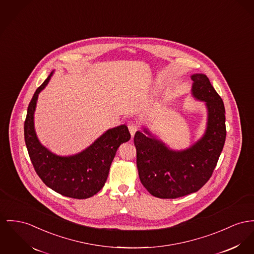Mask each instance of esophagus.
I'll return each instance as SVG.
<instances>
[{"label":"esophagus","instance_id":"1","mask_svg":"<svg viewBox=\"0 0 254 254\" xmlns=\"http://www.w3.org/2000/svg\"><path fill=\"white\" fill-rule=\"evenodd\" d=\"M128 129L130 131V134L133 136V135H135V132L137 131V129H138V124L135 121H129Z\"/></svg>","mask_w":254,"mask_h":254}]
</instances>
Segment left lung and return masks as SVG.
I'll return each mask as SVG.
<instances>
[{"label": "left lung", "mask_w": 254, "mask_h": 254, "mask_svg": "<svg viewBox=\"0 0 254 254\" xmlns=\"http://www.w3.org/2000/svg\"><path fill=\"white\" fill-rule=\"evenodd\" d=\"M192 95L206 102L205 135L189 149L173 151L144 129L134 137L136 167L141 184L156 197L178 198L200 190L211 178L222 151L225 110L222 99L204 74L191 76Z\"/></svg>", "instance_id": "8db88e82"}]
</instances>
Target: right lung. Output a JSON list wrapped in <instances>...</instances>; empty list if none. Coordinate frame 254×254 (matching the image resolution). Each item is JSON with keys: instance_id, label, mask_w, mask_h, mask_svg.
Returning <instances> with one entry per match:
<instances>
[{"instance_id": "add662e5", "label": "right lung", "mask_w": 254, "mask_h": 254, "mask_svg": "<svg viewBox=\"0 0 254 254\" xmlns=\"http://www.w3.org/2000/svg\"><path fill=\"white\" fill-rule=\"evenodd\" d=\"M51 74L34 92L24 123L25 142L34 170L43 183L62 195L85 199L96 194L105 185L110 167L121 143L131 135L126 125L108 130L83 152L61 157L38 141L34 127V113L38 93L47 85Z\"/></svg>"}]
</instances>
